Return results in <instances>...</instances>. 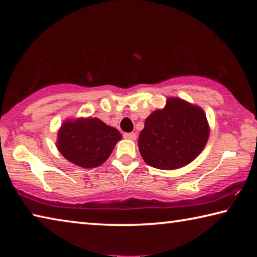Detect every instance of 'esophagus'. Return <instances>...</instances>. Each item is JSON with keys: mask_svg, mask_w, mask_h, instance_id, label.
I'll return each mask as SVG.
<instances>
[{"mask_svg": "<svg viewBox=\"0 0 257 257\" xmlns=\"http://www.w3.org/2000/svg\"><path fill=\"white\" fill-rule=\"evenodd\" d=\"M123 137L125 139H130V141H136L137 135L135 133H125V134H123Z\"/></svg>", "mask_w": 257, "mask_h": 257, "instance_id": "esophagus-1", "label": "esophagus"}]
</instances>
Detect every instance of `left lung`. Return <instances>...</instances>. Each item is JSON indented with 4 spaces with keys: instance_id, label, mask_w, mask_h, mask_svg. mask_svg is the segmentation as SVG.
Returning a JSON list of instances; mask_svg holds the SVG:
<instances>
[{
    "instance_id": "obj_1",
    "label": "left lung",
    "mask_w": 257,
    "mask_h": 257,
    "mask_svg": "<svg viewBox=\"0 0 257 257\" xmlns=\"http://www.w3.org/2000/svg\"><path fill=\"white\" fill-rule=\"evenodd\" d=\"M210 125L203 108L178 97H169L163 108L147 116L139 134L138 149L151 167L175 170L202 153Z\"/></svg>"
}]
</instances>
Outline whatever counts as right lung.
I'll list each match as a JSON object with an SVG mask.
<instances>
[{
    "instance_id": "add662e5",
    "label": "right lung",
    "mask_w": 257,
    "mask_h": 257,
    "mask_svg": "<svg viewBox=\"0 0 257 257\" xmlns=\"http://www.w3.org/2000/svg\"><path fill=\"white\" fill-rule=\"evenodd\" d=\"M121 138L118 129L98 118L67 119L58 132L56 147L69 162L90 169L105 162Z\"/></svg>"
}]
</instances>
